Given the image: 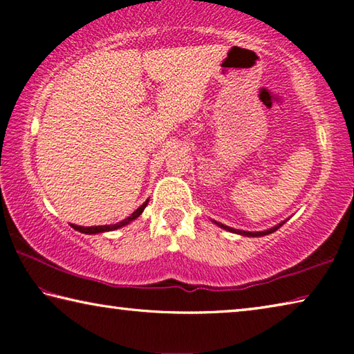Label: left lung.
<instances>
[{
	"label": "left lung",
	"instance_id": "left-lung-1",
	"mask_svg": "<svg viewBox=\"0 0 354 354\" xmlns=\"http://www.w3.org/2000/svg\"><path fill=\"white\" fill-rule=\"evenodd\" d=\"M214 223L217 225V226H220V227H223V230H226V231L236 232V234L247 236V237H262V236L272 234V232H274V231H277V230H279V227L283 226V225L286 223V221H283V223H279V225H277V226L270 227V230H266V231H256V232H251V231H242V230H234V227H230V226H226V225H221V223H218V221H215V220H214Z\"/></svg>",
	"mask_w": 354,
	"mask_h": 354
}]
</instances>
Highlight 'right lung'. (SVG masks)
Masks as SVG:
<instances>
[{
	"label": "right lung",
	"mask_w": 354,
	"mask_h": 354,
	"mask_svg": "<svg viewBox=\"0 0 354 354\" xmlns=\"http://www.w3.org/2000/svg\"><path fill=\"white\" fill-rule=\"evenodd\" d=\"M148 205V200L143 203V205L140 207H137L136 211L129 215V217H127L122 221H118V223L115 225H104V226H77V225H70L73 230L80 231V232H84V234H98V232H107V231H113V230H118V227L122 226H127L128 223H131V221L136 220L139 215L143 212V209L147 207Z\"/></svg>",
	"instance_id": "1"
}]
</instances>
